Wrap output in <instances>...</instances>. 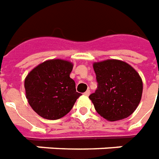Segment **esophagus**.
<instances>
[{
  "mask_svg": "<svg viewBox=\"0 0 159 159\" xmlns=\"http://www.w3.org/2000/svg\"><path fill=\"white\" fill-rule=\"evenodd\" d=\"M90 94H91V91H90V90H87V91L84 92V95H85V96H89Z\"/></svg>",
  "mask_w": 159,
  "mask_h": 159,
  "instance_id": "34e87169",
  "label": "esophagus"
}]
</instances>
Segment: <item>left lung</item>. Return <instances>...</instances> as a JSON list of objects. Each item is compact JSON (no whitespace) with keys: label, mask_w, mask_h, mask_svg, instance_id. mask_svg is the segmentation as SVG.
Wrapping results in <instances>:
<instances>
[{"label":"left lung","mask_w":159,"mask_h":159,"mask_svg":"<svg viewBox=\"0 0 159 159\" xmlns=\"http://www.w3.org/2000/svg\"><path fill=\"white\" fill-rule=\"evenodd\" d=\"M97 89L89 98L95 109L108 121L125 119L138 107L143 84L137 72L128 63L108 59L95 62Z\"/></svg>","instance_id":"left-lung-1"}]
</instances>
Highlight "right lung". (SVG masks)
Returning a JSON list of instances; mask_svg holds the SVG:
<instances>
[{"mask_svg":"<svg viewBox=\"0 0 159 159\" xmlns=\"http://www.w3.org/2000/svg\"><path fill=\"white\" fill-rule=\"evenodd\" d=\"M73 63L52 59L31 70L24 80L28 102L36 113L46 119H58L70 112L80 97L69 77Z\"/></svg>","mask_w":159,"mask_h":159,"instance_id":"obj_1","label":"right lung"}]
</instances>
